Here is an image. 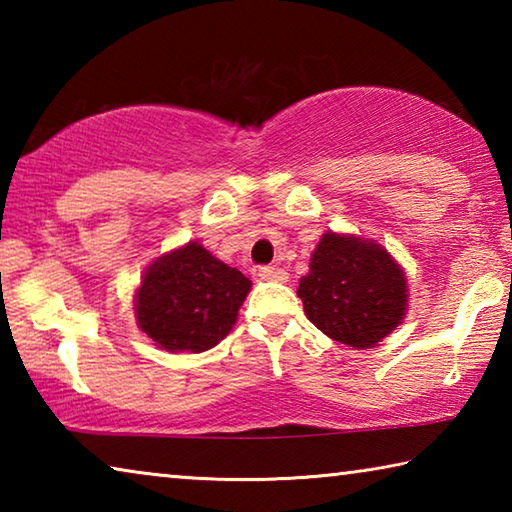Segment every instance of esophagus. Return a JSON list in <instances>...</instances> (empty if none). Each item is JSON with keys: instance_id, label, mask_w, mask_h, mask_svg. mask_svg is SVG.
<instances>
[{"instance_id": "obj_1", "label": "esophagus", "mask_w": 512, "mask_h": 512, "mask_svg": "<svg viewBox=\"0 0 512 512\" xmlns=\"http://www.w3.org/2000/svg\"><path fill=\"white\" fill-rule=\"evenodd\" d=\"M259 277L266 282H284L287 280V273H284L282 268H275V266H262L259 268Z\"/></svg>"}]
</instances>
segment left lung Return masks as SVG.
<instances>
[{
  "label": "left lung",
  "instance_id": "1",
  "mask_svg": "<svg viewBox=\"0 0 512 512\" xmlns=\"http://www.w3.org/2000/svg\"><path fill=\"white\" fill-rule=\"evenodd\" d=\"M307 318L329 339L368 350L402 323L409 287L402 266L384 246L325 232L300 277Z\"/></svg>",
  "mask_w": 512,
  "mask_h": 512
}]
</instances>
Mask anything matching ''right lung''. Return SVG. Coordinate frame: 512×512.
<instances>
[{"label": "right lung", "mask_w": 512, "mask_h": 512, "mask_svg": "<svg viewBox=\"0 0 512 512\" xmlns=\"http://www.w3.org/2000/svg\"><path fill=\"white\" fill-rule=\"evenodd\" d=\"M253 282L198 241L146 268L135 291L137 327L167 352H205L230 334Z\"/></svg>", "instance_id": "1"}]
</instances>
